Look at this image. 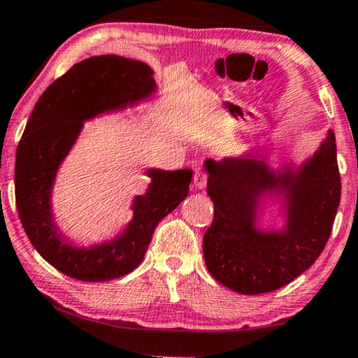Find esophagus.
<instances>
[{
  "instance_id": "esophagus-1",
  "label": "esophagus",
  "mask_w": 358,
  "mask_h": 358,
  "mask_svg": "<svg viewBox=\"0 0 358 358\" xmlns=\"http://www.w3.org/2000/svg\"><path fill=\"white\" fill-rule=\"evenodd\" d=\"M207 173L203 171H197L194 173V186L197 187V189H203L205 186H207Z\"/></svg>"
}]
</instances>
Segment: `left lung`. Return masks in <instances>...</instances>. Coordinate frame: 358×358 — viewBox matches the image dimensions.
Wrapping results in <instances>:
<instances>
[{
    "label": "left lung",
    "instance_id": "1",
    "mask_svg": "<svg viewBox=\"0 0 358 358\" xmlns=\"http://www.w3.org/2000/svg\"><path fill=\"white\" fill-rule=\"evenodd\" d=\"M207 192L215 217L203 235L210 275L243 295L276 290L310 268L324 251L335 221L341 178L333 131L300 167L271 169L257 151L207 159ZM265 198H282L285 226H257Z\"/></svg>",
    "mask_w": 358,
    "mask_h": 358
}]
</instances>
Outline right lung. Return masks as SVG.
<instances>
[{"label": "right lung", "mask_w": 358, "mask_h": 358, "mask_svg": "<svg viewBox=\"0 0 358 358\" xmlns=\"http://www.w3.org/2000/svg\"><path fill=\"white\" fill-rule=\"evenodd\" d=\"M153 69L138 59L92 57L57 78L36 102L15 155V203L22 226L42 259L80 281H108L137 268L157 224L183 202L191 169H148V189L132 201V220L117 237L74 246L57 226L52 191L59 166L83 123L153 98Z\"/></svg>", "instance_id": "obj_1"}]
</instances>
